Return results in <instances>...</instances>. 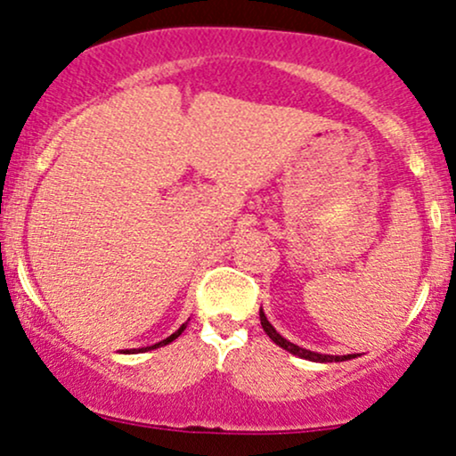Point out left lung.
I'll return each mask as SVG.
<instances>
[{
	"mask_svg": "<svg viewBox=\"0 0 456 456\" xmlns=\"http://www.w3.org/2000/svg\"><path fill=\"white\" fill-rule=\"evenodd\" d=\"M259 319H261V328L265 330V334H268V337L272 338V341H274L276 345H279V347L287 349V352H289V354L297 355V358L311 360V362H343V360L355 358V354H354V355H352V354H349V355H328V354H317V352H311V349H305V347H297V345L289 343V341H287V338H282L281 334L276 332L274 326H272V323L268 322V317H265V313L261 311V308H259Z\"/></svg>",
	"mask_w": 456,
	"mask_h": 456,
	"instance_id": "1",
	"label": "left lung"
}]
</instances>
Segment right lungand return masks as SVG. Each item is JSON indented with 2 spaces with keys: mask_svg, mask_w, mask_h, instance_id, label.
<instances>
[{
  "mask_svg": "<svg viewBox=\"0 0 456 456\" xmlns=\"http://www.w3.org/2000/svg\"><path fill=\"white\" fill-rule=\"evenodd\" d=\"M184 330H186V323H182V326H180V330H177V332H174V334H171V337H167V338H165V341H160V343L151 345V347H145V349H156V347H162V345H169L171 341H175V338H177V337H180V334H182V332H184ZM145 349H139V352H145ZM133 352H134V349H133Z\"/></svg>",
  "mask_w": 456,
  "mask_h": 456,
  "instance_id": "obj_1",
  "label": "right lung"
}]
</instances>
